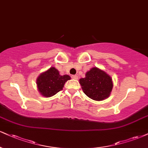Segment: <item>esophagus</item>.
<instances>
[{
    "label": "esophagus",
    "mask_w": 148,
    "mask_h": 148,
    "mask_svg": "<svg viewBox=\"0 0 148 148\" xmlns=\"http://www.w3.org/2000/svg\"><path fill=\"white\" fill-rule=\"evenodd\" d=\"M71 77H72V79H78V76L77 75H72Z\"/></svg>",
    "instance_id": "34e87169"
}]
</instances>
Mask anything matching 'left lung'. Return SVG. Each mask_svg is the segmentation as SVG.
<instances>
[{
    "mask_svg": "<svg viewBox=\"0 0 148 148\" xmlns=\"http://www.w3.org/2000/svg\"><path fill=\"white\" fill-rule=\"evenodd\" d=\"M79 82L83 92L94 101H103L109 97L113 88L110 76L97 67H92Z\"/></svg>",
    "mask_w": 148,
    "mask_h": 148,
    "instance_id": "1",
    "label": "left lung"
}]
</instances>
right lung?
<instances>
[{"label": "right lung", "mask_w": 148, "mask_h": 148, "mask_svg": "<svg viewBox=\"0 0 148 148\" xmlns=\"http://www.w3.org/2000/svg\"><path fill=\"white\" fill-rule=\"evenodd\" d=\"M70 79L67 74L60 75L58 69L52 67L39 75L36 84L40 94L45 97H51L63 90L65 82Z\"/></svg>", "instance_id": "1"}]
</instances>
